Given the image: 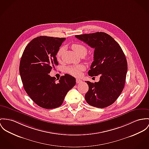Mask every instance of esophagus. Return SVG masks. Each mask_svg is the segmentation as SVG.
<instances>
[{
	"label": "esophagus",
	"instance_id": "obj_1",
	"mask_svg": "<svg viewBox=\"0 0 149 149\" xmlns=\"http://www.w3.org/2000/svg\"><path fill=\"white\" fill-rule=\"evenodd\" d=\"M82 81V80L80 79H76V82H77V83H80Z\"/></svg>",
	"mask_w": 149,
	"mask_h": 149
}]
</instances>
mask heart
Here are the masks:
<instances>
[{
  "label": "heart",
  "mask_w": 149,
  "mask_h": 149,
  "mask_svg": "<svg viewBox=\"0 0 149 149\" xmlns=\"http://www.w3.org/2000/svg\"><path fill=\"white\" fill-rule=\"evenodd\" d=\"M72 49L76 53V54L80 56H84L88 51V49L86 46L82 44H73L71 45ZM65 48L64 46H61L58 50L57 57L58 58H60L65 52ZM85 70V67L83 65H78L75 66H70L67 69L68 72L75 77H79L81 72Z\"/></svg>",
  "instance_id": "obj_1"
}]
</instances>
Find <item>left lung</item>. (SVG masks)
Segmentation results:
<instances>
[{"label": "left lung", "mask_w": 149, "mask_h": 149, "mask_svg": "<svg viewBox=\"0 0 149 149\" xmlns=\"http://www.w3.org/2000/svg\"><path fill=\"white\" fill-rule=\"evenodd\" d=\"M75 37L95 49L88 75H100L98 82L87 81L88 91L85 99L97 108L107 107L115 102L123 91L126 79L127 64L119 44L104 32L76 35Z\"/></svg>", "instance_id": "1"}]
</instances>
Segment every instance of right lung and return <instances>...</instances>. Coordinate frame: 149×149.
<instances>
[{"label": "right lung", "instance_id": "right-lung-1", "mask_svg": "<svg viewBox=\"0 0 149 149\" xmlns=\"http://www.w3.org/2000/svg\"><path fill=\"white\" fill-rule=\"evenodd\" d=\"M65 38L40 36L25 47L20 60L19 72L25 91L38 106L45 109L59 107L76 83L66 74L56 81L49 75L58 65L56 55Z\"/></svg>", "mask_w": 149, "mask_h": 149}]
</instances>
